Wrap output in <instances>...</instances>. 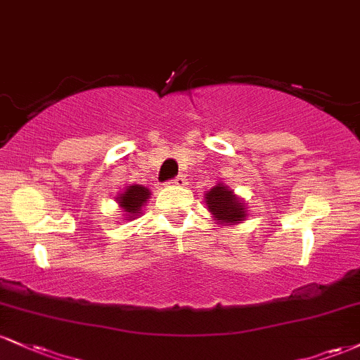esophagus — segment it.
Here are the masks:
<instances>
[{
  "label": "esophagus",
  "instance_id": "esophagus-1",
  "mask_svg": "<svg viewBox=\"0 0 360 360\" xmlns=\"http://www.w3.org/2000/svg\"><path fill=\"white\" fill-rule=\"evenodd\" d=\"M171 184H174V186H184V184H186V177H184L183 174H179V176L174 177V179L171 181Z\"/></svg>",
  "mask_w": 360,
  "mask_h": 360
}]
</instances>
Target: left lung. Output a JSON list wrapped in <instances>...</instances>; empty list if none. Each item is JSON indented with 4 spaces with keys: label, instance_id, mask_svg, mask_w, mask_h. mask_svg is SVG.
<instances>
[{
    "label": "left lung",
    "instance_id": "8db88e82",
    "mask_svg": "<svg viewBox=\"0 0 360 360\" xmlns=\"http://www.w3.org/2000/svg\"><path fill=\"white\" fill-rule=\"evenodd\" d=\"M206 206L208 210L214 214V218L218 220L226 221V223H238L247 217L243 203L235 198L232 191H229V188L218 184L213 189H210L206 193Z\"/></svg>",
    "mask_w": 360,
    "mask_h": 360
}]
</instances>
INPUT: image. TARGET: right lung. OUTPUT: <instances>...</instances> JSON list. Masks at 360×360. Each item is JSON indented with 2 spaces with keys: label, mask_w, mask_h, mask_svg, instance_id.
<instances>
[{
  "label": "right lung",
  "mask_w": 360,
  "mask_h": 360,
  "mask_svg": "<svg viewBox=\"0 0 360 360\" xmlns=\"http://www.w3.org/2000/svg\"><path fill=\"white\" fill-rule=\"evenodd\" d=\"M148 196H150V193L143 186H128L125 193L120 194L118 203L123 208V212H127L128 217L131 218L137 217V213H140V208L148 200Z\"/></svg>",
  "instance_id": "obj_1"
}]
</instances>
